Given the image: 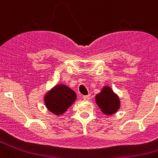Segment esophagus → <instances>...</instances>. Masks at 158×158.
<instances>
[{"mask_svg":"<svg viewBox=\"0 0 158 158\" xmlns=\"http://www.w3.org/2000/svg\"><path fill=\"white\" fill-rule=\"evenodd\" d=\"M83 99L85 100H89L90 99V95H87V96H83Z\"/></svg>","mask_w":158,"mask_h":158,"instance_id":"34e87169","label":"esophagus"}]
</instances>
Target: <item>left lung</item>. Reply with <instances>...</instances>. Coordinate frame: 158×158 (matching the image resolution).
Returning a JSON list of instances; mask_svg holds the SVG:
<instances>
[{
	"label": "left lung",
	"instance_id": "left-lung-1",
	"mask_svg": "<svg viewBox=\"0 0 158 158\" xmlns=\"http://www.w3.org/2000/svg\"><path fill=\"white\" fill-rule=\"evenodd\" d=\"M96 103L105 115H113L120 107V101L111 88L104 86L101 92L96 96Z\"/></svg>",
	"mask_w": 158,
	"mask_h": 158
}]
</instances>
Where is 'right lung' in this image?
Segmentation results:
<instances>
[{
    "label": "right lung",
    "mask_w": 158,
    "mask_h": 158,
    "mask_svg": "<svg viewBox=\"0 0 158 158\" xmlns=\"http://www.w3.org/2000/svg\"><path fill=\"white\" fill-rule=\"evenodd\" d=\"M75 92L65 85H57L44 96L47 109L54 115H62L76 100Z\"/></svg>",
    "instance_id": "1"
}]
</instances>
